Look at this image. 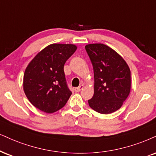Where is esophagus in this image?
<instances>
[{
	"instance_id": "1",
	"label": "esophagus",
	"mask_w": 156,
	"mask_h": 156,
	"mask_svg": "<svg viewBox=\"0 0 156 156\" xmlns=\"http://www.w3.org/2000/svg\"><path fill=\"white\" fill-rule=\"evenodd\" d=\"M83 87H84V85H83V84H82V85H80V87L75 88V89H74L75 92H76V93H79V92L81 91V90H82V89H83Z\"/></svg>"
}]
</instances>
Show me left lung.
<instances>
[{
	"instance_id": "1",
	"label": "left lung",
	"mask_w": 156,
	"mask_h": 156,
	"mask_svg": "<svg viewBox=\"0 0 156 156\" xmlns=\"http://www.w3.org/2000/svg\"><path fill=\"white\" fill-rule=\"evenodd\" d=\"M85 49L94 70V95L88 103L102 114L122 106L131 90V72L120 55L106 45L88 44Z\"/></svg>"
}]
</instances>
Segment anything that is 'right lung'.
<instances>
[{"mask_svg": "<svg viewBox=\"0 0 156 156\" xmlns=\"http://www.w3.org/2000/svg\"><path fill=\"white\" fill-rule=\"evenodd\" d=\"M76 49L74 44H51L29 63L24 74L23 89L34 107L52 113L66 105L72 92L66 85L63 66Z\"/></svg>", "mask_w": 156, "mask_h": 156, "instance_id": "1", "label": "right lung"}]
</instances>
